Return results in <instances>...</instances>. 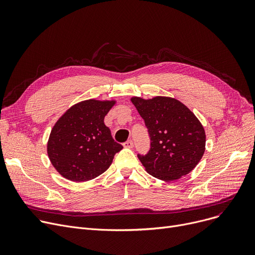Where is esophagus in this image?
<instances>
[{
    "instance_id": "obj_1",
    "label": "esophagus",
    "mask_w": 255,
    "mask_h": 255,
    "mask_svg": "<svg viewBox=\"0 0 255 255\" xmlns=\"http://www.w3.org/2000/svg\"><path fill=\"white\" fill-rule=\"evenodd\" d=\"M123 145H124V148L132 149V148H133V145H134V143H133V141H132V140H127L126 142H124V143H123Z\"/></svg>"
}]
</instances>
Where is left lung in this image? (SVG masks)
Returning a JSON list of instances; mask_svg holds the SVG:
<instances>
[{
  "instance_id": "1",
  "label": "left lung",
  "mask_w": 255,
  "mask_h": 255,
  "mask_svg": "<svg viewBox=\"0 0 255 255\" xmlns=\"http://www.w3.org/2000/svg\"><path fill=\"white\" fill-rule=\"evenodd\" d=\"M131 101L151 139L149 152L137 155L145 170L167 182L188 175L205 153L206 133L198 119L175 98L133 97Z\"/></svg>"
}]
</instances>
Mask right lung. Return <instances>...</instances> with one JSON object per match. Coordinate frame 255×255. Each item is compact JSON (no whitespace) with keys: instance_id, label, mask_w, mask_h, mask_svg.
I'll return each instance as SVG.
<instances>
[{"instance_id":"add662e5","label":"right lung","mask_w":255,"mask_h":255,"mask_svg":"<svg viewBox=\"0 0 255 255\" xmlns=\"http://www.w3.org/2000/svg\"><path fill=\"white\" fill-rule=\"evenodd\" d=\"M116 101L90 99L67 111L53 126L47 142L51 164L60 175L73 182L100 176L123 149L116 142L104 117Z\"/></svg>"}]
</instances>
